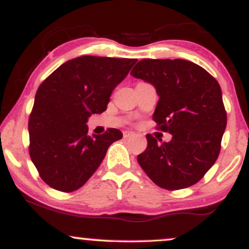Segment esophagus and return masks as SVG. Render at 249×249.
<instances>
[{
  "mask_svg": "<svg viewBox=\"0 0 249 249\" xmlns=\"http://www.w3.org/2000/svg\"><path fill=\"white\" fill-rule=\"evenodd\" d=\"M123 136H124V138H128V137L134 136V132H132V131H124Z\"/></svg>",
  "mask_w": 249,
  "mask_h": 249,
  "instance_id": "34e87169",
  "label": "esophagus"
}]
</instances>
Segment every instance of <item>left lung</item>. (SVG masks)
<instances>
[{
  "label": "left lung",
  "instance_id": "left-lung-1",
  "mask_svg": "<svg viewBox=\"0 0 249 249\" xmlns=\"http://www.w3.org/2000/svg\"><path fill=\"white\" fill-rule=\"evenodd\" d=\"M131 75L156 88L159 101L153 121L172 134L161 144L146 134V150L137 157L141 167L165 190L196 184L218 159L227 124L219 83L185 59H142Z\"/></svg>",
  "mask_w": 249,
  "mask_h": 249
}]
</instances>
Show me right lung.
<instances>
[{"label":"right lung","instance_id":"obj_1","mask_svg":"<svg viewBox=\"0 0 249 249\" xmlns=\"http://www.w3.org/2000/svg\"><path fill=\"white\" fill-rule=\"evenodd\" d=\"M137 59L81 56L63 63L39 85L29 117V153L45 184L62 192L82 187L108 146L122 139L117 128L88 136V119L107 110L110 96Z\"/></svg>","mask_w":249,"mask_h":249}]
</instances>
